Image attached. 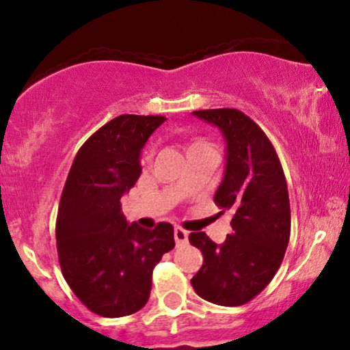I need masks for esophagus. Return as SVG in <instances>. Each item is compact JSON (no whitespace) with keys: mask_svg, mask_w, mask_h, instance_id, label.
<instances>
[{"mask_svg":"<svg viewBox=\"0 0 350 350\" xmlns=\"http://www.w3.org/2000/svg\"><path fill=\"white\" fill-rule=\"evenodd\" d=\"M174 236H175L176 245H185V243H188V231L181 226H175Z\"/></svg>","mask_w":350,"mask_h":350,"instance_id":"obj_1","label":"esophagus"}]
</instances>
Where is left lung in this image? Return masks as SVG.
Segmentation results:
<instances>
[{
    "mask_svg": "<svg viewBox=\"0 0 350 350\" xmlns=\"http://www.w3.org/2000/svg\"><path fill=\"white\" fill-rule=\"evenodd\" d=\"M193 114L217 126L226 140V170L215 204L232 213V234L221 245L202 231L189 234L191 245L204 256L191 285L208 303L242 306L269 285L288 245L291 221L284 169L269 138L247 114L234 108Z\"/></svg>",
    "mask_w": 350,
    "mask_h": 350,
    "instance_id": "1",
    "label": "left lung"
}]
</instances>
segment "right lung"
I'll return each instance as SVG.
<instances>
[{"label":"right lung","instance_id":"1","mask_svg":"<svg viewBox=\"0 0 350 350\" xmlns=\"http://www.w3.org/2000/svg\"><path fill=\"white\" fill-rule=\"evenodd\" d=\"M164 116L121 114L92 133L66 176L55 223L62 274L78 299L102 317L140 310L152 269L175 247L174 226L129 224L121 198L142 174L140 152Z\"/></svg>","mask_w":350,"mask_h":350}]
</instances>
